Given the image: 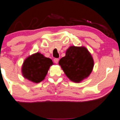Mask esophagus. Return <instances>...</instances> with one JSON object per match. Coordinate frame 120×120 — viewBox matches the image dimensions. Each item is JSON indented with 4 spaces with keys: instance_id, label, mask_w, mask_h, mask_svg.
I'll return each instance as SVG.
<instances>
[{
    "instance_id": "1",
    "label": "esophagus",
    "mask_w": 120,
    "mask_h": 120,
    "mask_svg": "<svg viewBox=\"0 0 120 120\" xmlns=\"http://www.w3.org/2000/svg\"><path fill=\"white\" fill-rule=\"evenodd\" d=\"M54 62H55L56 64H57V63H58V62H59V59L56 58V59H54Z\"/></svg>"
}]
</instances>
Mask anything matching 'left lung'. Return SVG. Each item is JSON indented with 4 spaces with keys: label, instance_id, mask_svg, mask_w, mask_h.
I'll return each instance as SVG.
<instances>
[{
    "label": "left lung",
    "instance_id": "1",
    "mask_svg": "<svg viewBox=\"0 0 120 120\" xmlns=\"http://www.w3.org/2000/svg\"><path fill=\"white\" fill-rule=\"evenodd\" d=\"M59 64L71 81L79 83L91 73L94 61L85 47L71 46L66 50L65 56L60 59Z\"/></svg>",
    "mask_w": 120,
    "mask_h": 120
}]
</instances>
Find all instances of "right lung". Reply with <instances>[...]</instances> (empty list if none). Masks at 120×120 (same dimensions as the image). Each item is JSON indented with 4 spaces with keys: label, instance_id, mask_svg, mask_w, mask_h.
<instances>
[{
    "label": "right lung",
    "instance_id": "obj_1",
    "mask_svg": "<svg viewBox=\"0 0 120 120\" xmlns=\"http://www.w3.org/2000/svg\"><path fill=\"white\" fill-rule=\"evenodd\" d=\"M53 64L51 59L40 52L35 53L24 60L22 66V75L26 79L38 84L44 80L50 67Z\"/></svg>",
    "mask_w": 120,
    "mask_h": 120
}]
</instances>
